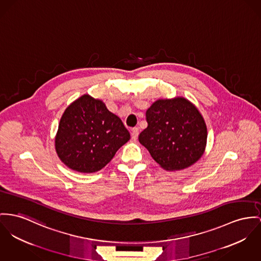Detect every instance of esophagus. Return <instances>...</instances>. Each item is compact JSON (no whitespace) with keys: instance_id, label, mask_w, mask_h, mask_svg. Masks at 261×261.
<instances>
[{"instance_id":"obj_1","label":"esophagus","mask_w":261,"mask_h":261,"mask_svg":"<svg viewBox=\"0 0 261 261\" xmlns=\"http://www.w3.org/2000/svg\"><path fill=\"white\" fill-rule=\"evenodd\" d=\"M138 135H139V129H138L137 127L133 128V129L131 130V138H132V140L136 141Z\"/></svg>"}]
</instances>
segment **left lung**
Segmentation results:
<instances>
[{
    "label": "left lung",
    "mask_w": 261,
    "mask_h": 261,
    "mask_svg": "<svg viewBox=\"0 0 261 261\" xmlns=\"http://www.w3.org/2000/svg\"><path fill=\"white\" fill-rule=\"evenodd\" d=\"M148 126L139 142L166 171L184 170L200 160L206 146V125L185 97L158 99L146 111Z\"/></svg>",
    "instance_id": "8db88e82"
}]
</instances>
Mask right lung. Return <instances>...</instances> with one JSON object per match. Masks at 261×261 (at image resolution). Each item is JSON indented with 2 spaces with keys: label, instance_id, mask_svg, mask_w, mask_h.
<instances>
[{
  "label": "right lung",
  "instance_id": "right-lung-1",
  "mask_svg": "<svg viewBox=\"0 0 261 261\" xmlns=\"http://www.w3.org/2000/svg\"><path fill=\"white\" fill-rule=\"evenodd\" d=\"M129 139L120 118L103 101L84 94L64 110L55 146L66 167L89 174L104 168Z\"/></svg>",
  "mask_w": 261,
  "mask_h": 261
}]
</instances>
